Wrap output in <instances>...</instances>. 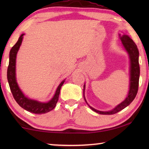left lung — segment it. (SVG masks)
I'll list each match as a JSON object with an SVG mask.
<instances>
[{
	"label": "left lung",
	"mask_w": 149,
	"mask_h": 149,
	"mask_svg": "<svg viewBox=\"0 0 149 149\" xmlns=\"http://www.w3.org/2000/svg\"><path fill=\"white\" fill-rule=\"evenodd\" d=\"M119 37L122 41V43L125 51L127 52L130 58V85H129V91H128L127 97L125 100L122 101L116 107L110 110L109 111H100L96 110L95 108H93L88 104L86 99L85 97V85L84 86V99L87 104L89 106V108L92 110L95 111V112L100 114H105V115H111L120 112L123 108L127 107L128 105L131 104L137 95L139 87V80L140 75V68L139 64V52L137 49V45L133 42V40L128 36L127 35H121L119 34Z\"/></svg>",
	"instance_id": "1"
}]
</instances>
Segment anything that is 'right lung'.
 Returning <instances> with one entry per match:
<instances>
[{
	"mask_svg": "<svg viewBox=\"0 0 149 149\" xmlns=\"http://www.w3.org/2000/svg\"><path fill=\"white\" fill-rule=\"evenodd\" d=\"M25 34L22 33L19 37L18 41L12 48L10 51V58H9V65L7 70V79L9 84L11 92L13 95L14 99L16 100L17 104L20 107L23 108L28 112L33 114H45L53 110L56 107V104L58 100L60 89L62 85L65 82L64 79L60 83L56 90L53 97L49 101L46 102H40L39 100L34 99H31L30 98L26 97L24 94V93L20 89L16 80V56L17 52L21 46L22 41H23L24 35Z\"/></svg>",
	"mask_w": 149,
	"mask_h": 149,
	"instance_id": "obj_1",
	"label": "right lung"
}]
</instances>
